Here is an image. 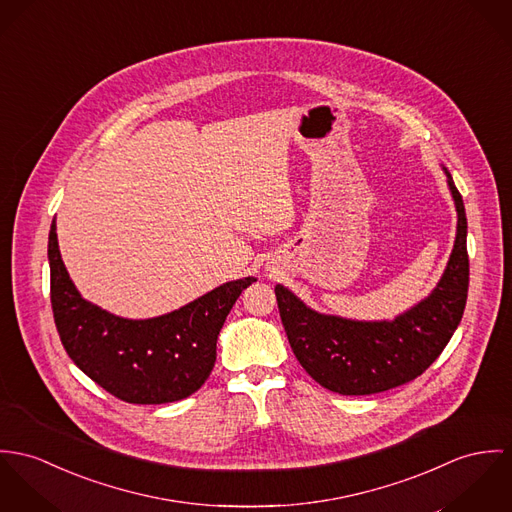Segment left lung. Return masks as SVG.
Instances as JSON below:
<instances>
[{"mask_svg": "<svg viewBox=\"0 0 512 512\" xmlns=\"http://www.w3.org/2000/svg\"><path fill=\"white\" fill-rule=\"evenodd\" d=\"M457 235L448 269L434 292L395 322H353L306 308L277 284L288 343L306 373L340 395H373L420 377L444 351L461 322L467 286V218L452 174Z\"/></svg>", "mask_w": 512, "mask_h": 512, "instance_id": "8db88e82", "label": "left lung"}]
</instances>
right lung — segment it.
<instances>
[{
  "instance_id": "1",
  "label": "right lung",
  "mask_w": 512,
  "mask_h": 512,
  "mask_svg": "<svg viewBox=\"0 0 512 512\" xmlns=\"http://www.w3.org/2000/svg\"><path fill=\"white\" fill-rule=\"evenodd\" d=\"M51 304L68 357L102 389L131 404H165L196 393L216 363V341L239 294L257 279L222 284L151 320H125L86 302L49 233Z\"/></svg>"
}]
</instances>
